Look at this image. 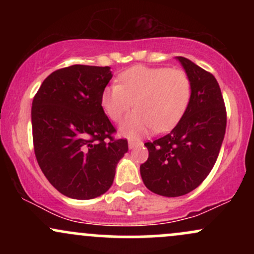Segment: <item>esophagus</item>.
<instances>
[{
  "mask_svg": "<svg viewBox=\"0 0 254 254\" xmlns=\"http://www.w3.org/2000/svg\"><path fill=\"white\" fill-rule=\"evenodd\" d=\"M138 144H141V143H139V142H137V141H132V139H130V141H129V148H130V149H132L133 147H136V145H138Z\"/></svg>",
  "mask_w": 254,
  "mask_h": 254,
  "instance_id": "esophagus-1",
  "label": "esophagus"
}]
</instances>
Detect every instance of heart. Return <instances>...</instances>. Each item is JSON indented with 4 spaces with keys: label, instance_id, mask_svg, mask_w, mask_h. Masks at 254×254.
Returning <instances> with one entry per match:
<instances>
[{
    "label": "heart",
    "instance_id": "1",
    "mask_svg": "<svg viewBox=\"0 0 254 254\" xmlns=\"http://www.w3.org/2000/svg\"><path fill=\"white\" fill-rule=\"evenodd\" d=\"M118 80L119 84L103 90L101 106L113 122H121L131 107H136L121 127L125 136L173 129L190 104L191 80L182 69L137 65L122 72Z\"/></svg>",
    "mask_w": 254,
    "mask_h": 254
}]
</instances>
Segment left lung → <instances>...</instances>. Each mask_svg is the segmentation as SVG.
<instances>
[{
	"instance_id": "obj_1",
	"label": "left lung",
	"mask_w": 254,
	"mask_h": 254,
	"mask_svg": "<svg viewBox=\"0 0 254 254\" xmlns=\"http://www.w3.org/2000/svg\"><path fill=\"white\" fill-rule=\"evenodd\" d=\"M177 60L191 80L190 104L170 133L144 143L149 156L139 167L147 189L165 197L184 196L203 183L216 162L227 125L214 75L188 58Z\"/></svg>"
}]
</instances>
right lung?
<instances>
[{
    "label": "right lung",
    "mask_w": 254,
    "mask_h": 254,
    "mask_svg": "<svg viewBox=\"0 0 254 254\" xmlns=\"http://www.w3.org/2000/svg\"><path fill=\"white\" fill-rule=\"evenodd\" d=\"M110 69L81 64L58 69L44 80L32 103L38 165L57 191L74 199L104 194L127 151V139L113 138L116 129L101 106Z\"/></svg>",
    "instance_id": "obj_1"
}]
</instances>
